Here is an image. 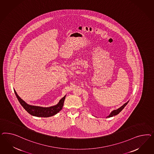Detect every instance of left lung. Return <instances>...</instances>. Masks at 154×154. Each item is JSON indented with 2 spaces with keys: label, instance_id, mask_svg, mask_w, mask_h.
<instances>
[{
  "label": "left lung",
  "instance_id": "left-lung-1",
  "mask_svg": "<svg viewBox=\"0 0 154 154\" xmlns=\"http://www.w3.org/2000/svg\"><path fill=\"white\" fill-rule=\"evenodd\" d=\"M128 102H129V101L127 102L126 103H125L124 105H122L121 107L117 109L116 110H113V111H112V112L110 113V115H109L107 117H111L113 116H115V115H118V114H119L120 112H121V111L124 108V107L126 106V105H127V104L128 103Z\"/></svg>",
  "mask_w": 154,
  "mask_h": 154
}]
</instances>
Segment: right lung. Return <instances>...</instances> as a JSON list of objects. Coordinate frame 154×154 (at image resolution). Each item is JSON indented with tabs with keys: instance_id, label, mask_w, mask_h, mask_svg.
Segmentation results:
<instances>
[{
	"instance_id": "1",
	"label": "right lung",
	"mask_w": 154,
	"mask_h": 154,
	"mask_svg": "<svg viewBox=\"0 0 154 154\" xmlns=\"http://www.w3.org/2000/svg\"><path fill=\"white\" fill-rule=\"evenodd\" d=\"M14 91L16 96L21 105L29 114L34 116L48 117L56 115V113H57L62 109L65 98V96L61 98L59 102L55 106H51L50 107H42L28 104L25 102H24L21 98H20V97L17 95V94L14 90Z\"/></svg>"
}]
</instances>
